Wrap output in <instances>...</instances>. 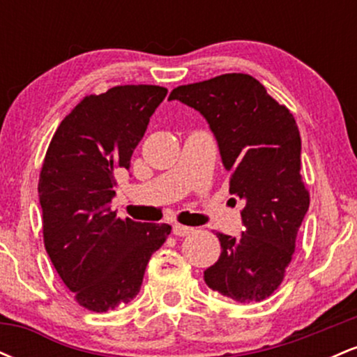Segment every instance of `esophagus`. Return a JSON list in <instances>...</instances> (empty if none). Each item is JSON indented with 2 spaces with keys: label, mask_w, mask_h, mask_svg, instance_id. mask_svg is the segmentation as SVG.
<instances>
[{
  "label": "esophagus",
  "mask_w": 357,
  "mask_h": 357,
  "mask_svg": "<svg viewBox=\"0 0 357 357\" xmlns=\"http://www.w3.org/2000/svg\"><path fill=\"white\" fill-rule=\"evenodd\" d=\"M173 233L178 236H186V235H190V233H192V228L176 223V225H173Z\"/></svg>",
  "instance_id": "1"
}]
</instances>
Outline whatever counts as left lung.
Here are the masks:
<instances>
[{"label":"left lung","mask_w":357,"mask_h":357,"mask_svg":"<svg viewBox=\"0 0 357 357\" xmlns=\"http://www.w3.org/2000/svg\"><path fill=\"white\" fill-rule=\"evenodd\" d=\"M169 100L198 110L215 134L230 192L243 202L240 236L216 233L221 255L204 282L241 304L278 289L309 210L301 176V134L290 110L247 73H225L181 85Z\"/></svg>","instance_id":"obj_1"}]
</instances>
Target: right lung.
<instances>
[{
  "label": "right lung",
  "instance_id": "1",
  "mask_svg": "<svg viewBox=\"0 0 357 357\" xmlns=\"http://www.w3.org/2000/svg\"><path fill=\"white\" fill-rule=\"evenodd\" d=\"M159 85H119L87 96L53 134L38 181L43 241L75 301L93 312L127 304L171 227L117 218L116 174L129 169L149 119L165 100Z\"/></svg>",
  "mask_w": 357,
  "mask_h": 357
}]
</instances>
